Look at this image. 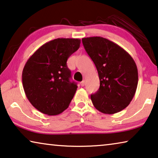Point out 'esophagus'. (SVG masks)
I'll list each match as a JSON object with an SVG mask.
<instances>
[{"instance_id": "obj_1", "label": "esophagus", "mask_w": 158, "mask_h": 158, "mask_svg": "<svg viewBox=\"0 0 158 158\" xmlns=\"http://www.w3.org/2000/svg\"><path fill=\"white\" fill-rule=\"evenodd\" d=\"M80 84H81V86H84V85H85V81H82L81 82V83H80Z\"/></svg>"}]
</instances>
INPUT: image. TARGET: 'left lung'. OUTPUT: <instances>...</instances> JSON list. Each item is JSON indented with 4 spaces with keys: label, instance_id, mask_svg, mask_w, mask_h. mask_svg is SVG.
Returning a JSON list of instances; mask_svg holds the SVG:
<instances>
[{
    "label": "left lung",
    "instance_id": "left-lung-1",
    "mask_svg": "<svg viewBox=\"0 0 158 158\" xmlns=\"http://www.w3.org/2000/svg\"><path fill=\"white\" fill-rule=\"evenodd\" d=\"M82 43L98 71L100 87L91 99L103 114H114L130 104L138 82L137 66L127 52L102 37L82 38Z\"/></svg>",
    "mask_w": 158,
    "mask_h": 158
}]
</instances>
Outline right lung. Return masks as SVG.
<instances>
[{"label": "right lung", "mask_w": 158, "mask_h": 158, "mask_svg": "<svg viewBox=\"0 0 158 158\" xmlns=\"http://www.w3.org/2000/svg\"><path fill=\"white\" fill-rule=\"evenodd\" d=\"M80 43L79 39H55L42 45L25 63L22 74L25 95L42 114L56 116L69 106L77 86L70 81L67 61Z\"/></svg>", "instance_id": "right-lung-1"}]
</instances>
